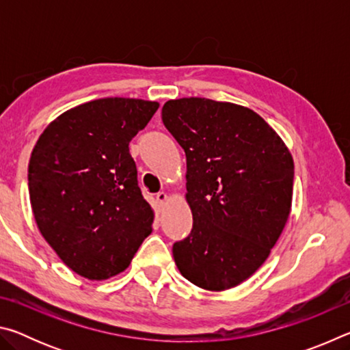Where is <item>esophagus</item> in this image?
I'll use <instances>...</instances> for the list:
<instances>
[{"mask_svg":"<svg viewBox=\"0 0 350 350\" xmlns=\"http://www.w3.org/2000/svg\"><path fill=\"white\" fill-rule=\"evenodd\" d=\"M167 200H168L167 193H163V191H159V193L156 194V204H157L159 206H162L165 202H167Z\"/></svg>","mask_w":350,"mask_h":350,"instance_id":"obj_1","label":"esophagus"}]
</instances>
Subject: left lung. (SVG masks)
<instances>
[{
	"label": "left lung",
	"mask_w": 350,
	"mask_h": 350,
	"mask_svg": "<svg viewBox=\"0 0 350 350\" xmlns=\"http://www.w3.org/2000/svg\"><path fill=\"white\" fill-rule=\"evenodd\" d=\"M162 122L187 156L193 228L174 242L183 278L205 290L238 286L269 258L287 222L293 159L262 117L244 106L170 100Z\"/></svg>",
	"instance_id": "obj_1"
}]
</instances>
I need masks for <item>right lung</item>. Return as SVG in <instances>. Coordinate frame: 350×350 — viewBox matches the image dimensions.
I'll return each mask as SVG.
<instances>
[{"label":"right lung","instance_id":"1","mask_svg":"<svg viewBox=\"0 0 350 350\" xmlns=\"http://www.w3.org/2000/svg\"><path fill=\"white\" fill-rule=\"evenodd\" d=\"M157 102L108 97L57 117L29 161L35 221L64 264L88 280L125 270L151 233L154 213L142 196L129 142Z\"/></svg>","mask_w":350,"mask_h":350}]
</instances>
